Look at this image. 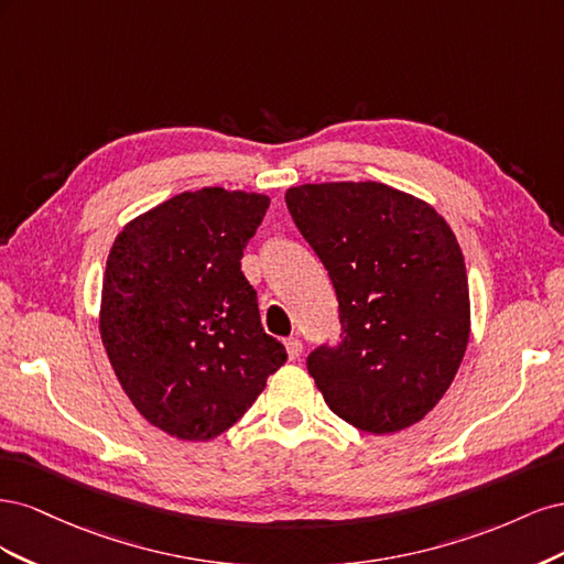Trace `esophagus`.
Here are the masks:
<instances>
[{
    "mask_svg": "<svg viewBox=\"0 0 564 564\" xmlns=\"http://www.w3.org/2000/svg\"><path fill=\"white\" fill-rule=\"evenodd\" d=\"M284 346H286L289 360H299L301 352H303V344H301V340H299V338H286Z\"/></svg>",
    "mask_w": 564,
    "mask_h": 564,
    "instance_id": "esophagus-1",
    "label": "esophagus"
}]
</instances>
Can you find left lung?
<instances>
[{
	"label": "left lung",
	"instance_id": "left-lung-1",
	"mask_svg": "<svg viewBox=\"0 0 564 564\" xmlns=\"http://www.w3.org/2000/svg\"><path fill=\"white\" fill-rule=\"evenodd\" d=\"M284 202L338 299L340 340L305 362L324 402L373 435L409 429L445 395L468 346V278L452 228L371 181L305 183Z\"/></svg>",
	"mask_w": 564,
	"mask_h": 564
}]
</instances>
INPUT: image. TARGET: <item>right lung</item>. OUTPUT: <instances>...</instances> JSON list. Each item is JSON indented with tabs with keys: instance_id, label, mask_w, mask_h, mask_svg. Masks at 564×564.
<instances>
[{
	"instance_id": "add662e5",
	"label": "right lung",
	"mask_w": 564,
	"mask_h": 564,
	"mask_svg": "<svg viewBox=\"0 0 564 564\" xmlns=\"http://www.w3.org/2000/svg\"><path fill=\"white\" fill-rule=\"evenodd\" d=\"M265 195L202 187L133 218L110 249L100 338L141 416L212 440L245 416L286 362L242 272Z\"/></svg>"
}]
</instances>
